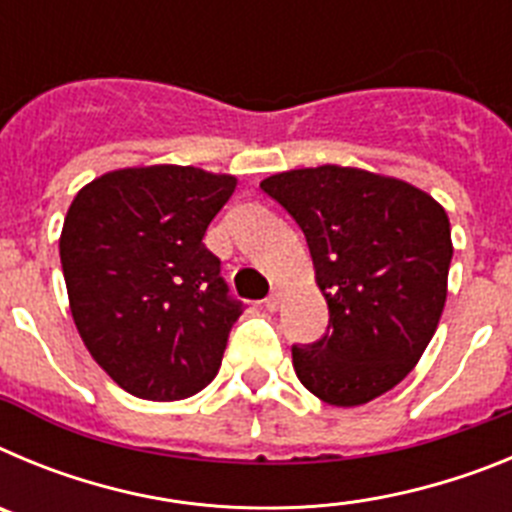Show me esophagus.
Listing matches in <instances>:
<instances>
[{
    "mask_svg": "<svg viewBox=\"0 0 512 512\" xmlns=\"http://www.w3.org/2000/svg\"><path fill=\"white\" fill-rule=\"evenodd\" d=\"M264 305H266V310H271V312L279 310V305H282V289L274 287V292H271V295L266 297Z\"/></svg>",
    "mask_w": 512,
    "mask_h": 512,
    "instance_id": "1",
    "label": "esophagus"
}]
</instances>
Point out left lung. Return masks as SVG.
Instances as JSON below:
<instances>
[{
  "label": "left lung",
  "instance_id": "8db88e82",
  "mask_svg": "<svg viewBox=\"0 0 512 512\" xmlns=\"http://www.w3.org/2000/svg\"><path fill=\"white\" fill-rule=\"evenodd\" d=\"M261 189L295 217L328 302V330L292 346L315 397L354 408L413 372L446 305L449 215L431 194L351 166L282 171Z\"/></svg>",
  "mask_w": 512,
  "mask_h": 512
}]
</instances>
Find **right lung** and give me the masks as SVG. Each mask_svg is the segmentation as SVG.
Here are the masks:
<instances>
[{
    "mask_svg": "<svg viewBox=\"0 0 512 512\" xmlns=\"http://www.w3.org/2000/svg\"><path fill=\"white\" fill-rule=\"evenodd\" d=\"M235 176L194 166L102 174L71 202L61 266L81 341L122 390L171 402L215 379L243 305L202 243Z\"/></svg>",
    "mask_w": 512,
    "mask_h": 512,
    "instance_id": "obj_1",
    "label": "right lung"
}]
</instances>
